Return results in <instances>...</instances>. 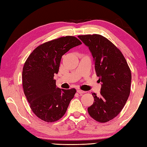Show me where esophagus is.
<instances>
[{"label": "esophagus", "mask_w": 147, "mask_h": 147, "mask_svg": "<svg viewBox=\"0 0 147 147\" xmlns=\"http://www.w3.org/2000/svg\"><path fill=\"white\" fill-rule=\"evenodd\" d=\"M77 92L78 93H80V94H82V93H86V92L83 91V90H77Z\"/></svg>", "instance_id": "1"}]
</instances>
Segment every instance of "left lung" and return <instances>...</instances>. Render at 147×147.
<instances>
[{"label":"left lung","mask_w":147,"mask_h":147,"mask_svg":"<svg viewBox=\"0 0 147 147\" xmlns=\"http://www.w3.org/2000/svg\"><path fill=\"white\" fill-rule=\"evenodd\" d=\"M88 47L95 63V69L102 82L100 95L94 98L88 108L93 119L100 123L112 120L120 113L130 93L131 73L121 52L111 41L100 35H79Z\"/></svg>","instance_id":"1"}]
</instances>
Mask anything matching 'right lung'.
Returning <instances> with one entry per match:
<instances>
[{"label": "right lung", "mask_w": 147, "mask_h": 147, "mask_svg": "<svg viewBox=\"0 0 147 147\" xmlns=\"http://www.w3.org/2000/svg\"><path fill=\"white\" fill-rule=\"evenodd\" d=\"M82 43L73 36L61 37L37 47L26 59L22 74L24 93L40 119L53 123L66 112L76 90L57 88L54 76L58 73L62 56Z\"/></svg>", "instance_id": "obj_1"}]
</instances>
